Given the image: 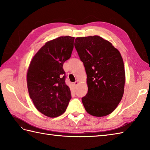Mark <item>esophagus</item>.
Listing matches in <instances>:
<instances>
[{"instance_id":"34e87169","label":"esophagus","mask_w":150,"mask_h":150,"mask_svg":"<svg viewBox=\"0 0 150 150\" xmlns=\"http://www.w3.org/2000/svg\"><path fill=\"white\" fill-rule=\"evenodd\" d=\"M79 84V82H78V81H75L74 83H73V85L75 86H77Z\"/></svg>"}]
</instances>
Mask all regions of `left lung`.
<instances>
[{
	"instance_id": "1",
	"label": "left lung",
	"mask_w": 150,
	"mask_h": 150,
	"mask_svg": "<svg viewBox=\"0 0 150 150\" xmlns=\"http://www.w3.org/2000/svg\"><path fill=\"white\" fill-rule=\"evenodd\" d=\"M75 47L87 74L88 91L82 98L86 111L95 117L112 113L124 94L125 71L119 50L95 35L77 37Z\"/></svg>"
}]
</instances>
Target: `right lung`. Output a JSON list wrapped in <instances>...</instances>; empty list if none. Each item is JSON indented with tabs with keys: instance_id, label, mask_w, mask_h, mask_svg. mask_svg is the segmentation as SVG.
<instances>
[{
	"instance_id": "add662e5",
	"label": "right lung",
	"mask_w": 150,
	"mask_h": 150,
	"mask_svg": "<svg viewBox=\"0 0 150 150\" xmlns=\"http://www.w3.org/2000/svg\"><path fill=\"white\" fill-rule=\"evenodd\" d=\"M74 40L75 37L66 36L48 41L30 62L27 73L28 92L35 106L47 117L61 115L71 98L62 66L71 57Z\"/></svg>"
}]
</instances>
